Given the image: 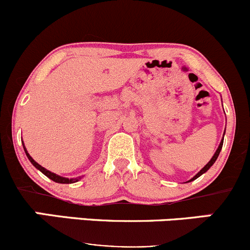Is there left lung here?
Wrapping results in <instances>:
<instances>
[{
    "mask_svg": "<svg viewBox=\"0 0 250 250\" xmlns=\"http://www.w3.org/2000/svg\"><path fill=\"white\" fill-rule=\"evenodd\" d=\"M224 135H225V132H224ZM223 142H224V137H223V140H221V141H220V144H219V146H218V149H217V150H215L214 155H213V156H212V159H210V160H209V161H208V164H207V165H206V166H205V167H203V168L201 169V171H200V172H199V173H197V174H195V176H194V177H192V178H191V179H190V181H188V182H192V181H195V179H196V178H199V177H200V176H202V174H203V173H206V172H207V171H208V169H209V168H210V167H212V166H213V164H214V163H215V161H217L218 156H219V153H220L221 148H223Z\"/></svg>",
    "mask_w": 250,
    "mask_h": 250,
    "instance_id": "8db88e82",
    "label": "left lung"
}]
</instances>
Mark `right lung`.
<instances>
[{
	"mask_svg": "<svg viewBox=\"0 0 250 250\" xmlns=\"http://www.w3.org/2000/svg\"><path fill=\"white\" fill-rule=\"evenodd\" d=\"M22 146H24V150H25V154H26V156H27V159H29V160H30V163L32 164L33 166L36 167V168H37V169H40V171L42 172L43 174H45V176H47L48 178H50L51 181H54V182H56V183H61V184H72V183H76V182H78L79 179L82 178V177H78V178H65V177L58 176V174H55V173H53V172L48 171L47 168H44V167H42V166H41L40 164H37V163H36L35 160H33L32 158H31V155H30L29 153H27L26 148H25V144H24V143H22Z\"/></svg>",
	"mask_w": 250,
	"mask_h": 250,
	"instance_id": "add662e5",
	"label": "right lung"
}]
</instances>
